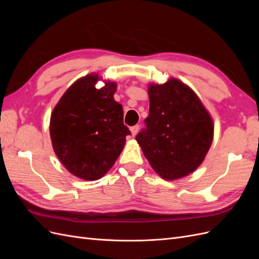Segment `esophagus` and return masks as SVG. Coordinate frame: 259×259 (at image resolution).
Segmentation results:
<instances>
[{
  "label": "esophagus",
  "mask_w": 259,
  "mask_h": 259,
  "mask_svg": "<svg viewBox=\"0 0 259 259\" xmlns=\"http://www.w3.org/2000/svg\"><path fill=\"white\" fill-rule=\"evenodd\" d=\"M138 131H139V125L137 124V125H134V126H132L131 127V132H132V136L133 137H135L136 135H137V133H138Z\"/></svg>",
  "instance_id": "esophagus-1"
}]
</instances>
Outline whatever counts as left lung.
I'll return each instance as SVG.
<instances>
[{"label": "left lung", "instance_id": "1", "mask_svg": "<svg viewBox=\"0 0 259 259\" xmlns=\"http://www.w3.org/2000/svg\"><path fill=\"white\" fill-rule=\"evenodd\" d=\"M149 115L136 140L152 168L164 179L192 173L213 142L214 126L199 97L171 79L149 86Z\"/></svg>", "mask_w": 259, "mask_h": 259}]
</instances>
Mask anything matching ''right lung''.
<instances>
[{
  "label": "right lung",
  "mask_w": 259,
  "mask_h": 259,
  "mask_svg": "<svg viewBox=\"0 0 259 259\" xmlns=\"http://www.w3.org/2000/svg\"><path fill=\"white\" fill-rule=\"evenodd\" d=\"M97 74L74 82L54 108L51 138L54 151L74 176L97 180L112 167L131 135L123 108L113 98L116 84L95 88Z\"/></svg>",
  "instance_id": "right-lung-1"
}]
</instances>
